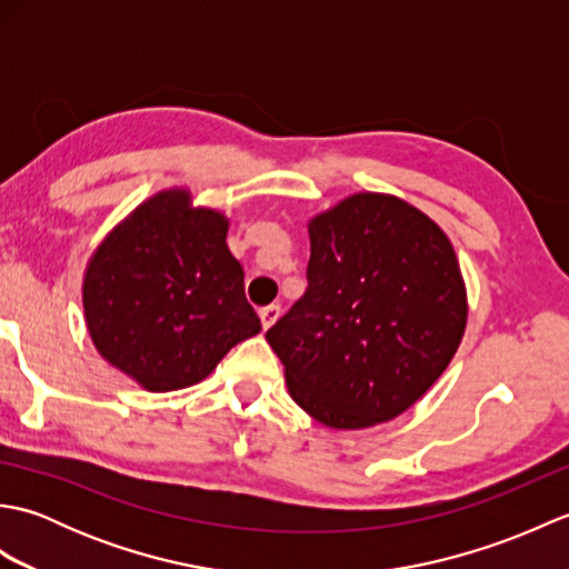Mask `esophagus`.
<instances>
[{
	"label": "esophagus",
	"instance_id": "esophagus-1",
	"mask_svg": "<svg viewBox=\"0 0 569 569\" xmlns=\"http://www.w3.org/2000/svg\"><path fill=\"white\" fill-rule=\"evenodd\" d=\"M278 316H281V308L278 306H266L259 310V318H261V328L269 330L271 325L278 320Z\"/></svg>",
	"mask_w": 569,
	"mask_h": 569
}]
</instances>
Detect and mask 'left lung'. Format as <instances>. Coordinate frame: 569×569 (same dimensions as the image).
<instances>
[{
	"mask_svg": "<svg viewBox=\"0 0 569 569\" xmlns=\"http://www.w3.org/2000/svg\"><path fill=\"white\" fill-rule=\"evenodd\" d=\"M308 291L266 332L288 393L335 430L420 401L467 328V286L440 224L389 192H355L308 222Z\"/></svg>",
	"mask_w": 569,
	"mask_h": 569,
	"instance_id": "8db88e82",
	"label": "left lung"
}]
</instances>
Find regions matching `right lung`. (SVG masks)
<instances>
[{
  "label": "right lung",
  "instance_id": "obj_1",
  "mask_svg": "<svg viewBox=\"0 0 569 569\" xmlns=\"http://www.w3.org/2000/svg\"><path fill=\"white\" fill-rule=\"evenodd\" d=\"M227 214L166 188L117 222L84 266L82 316L104 361L151 393L208 379L261 332Z\"/></svg>",
  "mask_w": 569,
  "mask_h": 569
}]
</instances>
